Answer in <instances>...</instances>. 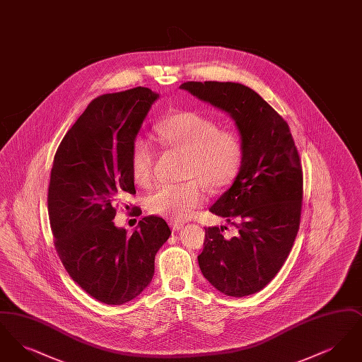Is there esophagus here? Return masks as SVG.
<instances>
[{"mask_svg": "<svg viewBox=\"0 0 362 362\" xmlns=\"http://www.w3.org/2000/svg\"><path fill=\"white\" fill-rule=\"evenodd\" d=\"M170 225H171L173 230H179L183 228V223H180V221H170Z\"/></svg>", "mask_w": 362, "mask_h": 362, "instance_id": "34e87169", "label": "esophagus"}]
</instances>
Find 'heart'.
Returning <instances> with one entry per match:
<instances>
[{
  "label": "heart",
  "instance_id": "obj_1",
  "mask_svg": "<svg viewBox=\"0 0 362 362\" xmlns=\"http://www.w3.org/2000/svg\"><path fill=\"white\" fill-rule=\"evenodd\" d=\"M161 145L186 153L185 177L179 185L157 186L146 198V209L156 216L183 221L205 201V189L218 191L229 186L240 171L243 142L233 130L197 111H177L155 126ZM155 149L148 138L137 137L132 144L130 170L138 186L152 180Z\"/></svg>",
  "mask_w": 362,
  "mask_h": 362
}]
</instances>
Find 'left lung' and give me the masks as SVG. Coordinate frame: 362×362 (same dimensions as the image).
I'll return each mask as SVG.
<instances>
[{
	"label": "left lung",
	"instance_id": "1",
	"mask_svg": "<svg viewBox=\"0 0 362 362\" xmlns=\"http://www.w3.org/2000/svg\"><path fill=\"white\" fill-rule=\"evenodd\" d=\"M197 99L223 110L243 142V163L232 186L210 207L236 228H205L199 269L218 291L244 297L262 291L279 272L297 236L303 170L288 123L255 90L239 83L187 81Z\"/></svg>",
	"mask_w": 362,
	"mask_h": 362
}]
</instances>
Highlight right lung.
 <instances>
[{
	"instance_id": "1",
	"label": "right lung",
	"mask_w": 362,
	"mask_h": 362,
	"mask_svg": "<svg viewBox=\"0 0 362 362\" xmlns=\"http://www.w3.org/2000/svg\"><path fill=\"white\" fill-rule=\"evenodd\" d=\"M158 93L137 86L93 99L61 141L49 186L54 245L71 279L108 305L136 298L152 281L171 230L148 216L127 235L115 206L134 195L132 144Z\"/></svg>"
}]
</instances>
